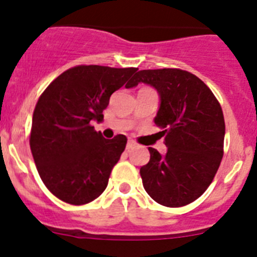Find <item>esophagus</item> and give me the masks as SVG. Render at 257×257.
<instances>
[{
  "label": "esophagus",
  "instance_id": "esophagus-1",
  "mask_svg": "<svg viewBox=\"0 0 257 257\" xmlns=\"http://www.w3.org/2000/svg\"><path fill=\"white\" fill-rule=\"evenodd\" d=\"M135 147H136V143L134 142V140H128V142H127V145H126L127 149H133L135 148Z\"/></svg>",
  "mask_w": 257,
  "mask_h": 257
}]
</instances>
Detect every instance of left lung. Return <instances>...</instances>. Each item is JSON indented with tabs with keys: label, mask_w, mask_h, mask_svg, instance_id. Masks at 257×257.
Here are the masks:
<instances>
[{
	"label": "left lung",
	"mask_w": 257,
	"mask_h": 257,
	"mask_svg": "<svg viewBox=\"0 0 257 257\" xmlns=\"http://www.w3.org/2000/svg\"><path fill=\"white\" fill-rule=\"evenodd\" d=\"M142 82L160 95L154 123L167 147L165 156L148 148L151 160L140 169L144 189L166 207L189 205L210 187L221 162L225 136L221 106L205 82L187 70H139L126 87Z\"/></svg>",
	"instance_id": "1"
}]
</instances>
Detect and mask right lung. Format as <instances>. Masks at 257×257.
Returning <instances> with one entry per match:
<instances>
[{
    "label": "right lung",
    "mask_w": 257,
    "mask_h": 257,
    "mask_svg": "<svg viewBox=\"0 0 257 257\" xmlns=\"http://www.w3.org/2000/svg\"><path fill=\"white\" fill-rule=\"evenodd\" d=\"M136 70L78 65L54 79L38 99L29 144L41 179L61 201L85 205L105 190L127 139H105L90 122L103 121L110 95Z\"/></svg>",
    "instance_id": "add662e5"
}]
</instances>
